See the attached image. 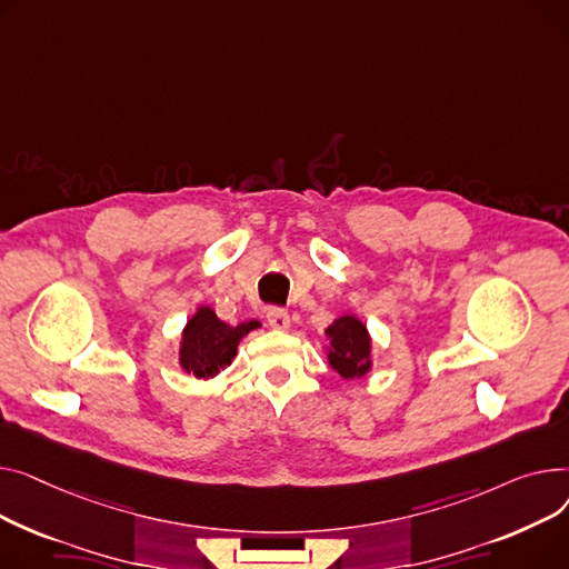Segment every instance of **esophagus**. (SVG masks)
Wrapping results in <instances>:
<instances>
[{
	"instance_id": "34e87169",
	"label": "esophagus",
	"mask_w": 569,
	"mask_h": 569,
	"mask_svg": "<svg viewBox=\"0 0 569 569\" xmlns=\"http://www.w3.org/2000/svg\"><path fill=\"white\" fill-rule=\"evenodd\" d=\"M266 321H269V326L276 328V330H287L289 328V312L282 310V308L271 306L269 310H266Z\"/></svg>"
}]
</instances>
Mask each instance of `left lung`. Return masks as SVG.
Returning <instances> with one entry per match:
<instances>
[{
	"label": "left lung",
	"instance_id": "obj_1",
	"mask_svg": "<svg viewBox=\"0 0 569 569\" xmlns=\"http://www.w3.org/2000/svg\"><path fill=\"white\" fill-rule=\"evenodd\" d=\"M328 360L342 379H356L370 370V336L356 317H340L328 330Z\"/></svg>",
	"mask_w": 569,
	"mask_h": 569
}]
</instances>
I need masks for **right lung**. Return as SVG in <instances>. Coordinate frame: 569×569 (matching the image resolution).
<instances>
[{"instance_id":"obj_1","label":"right lung","mask_w":569,"mask_h":569,"mask_svg":"<svg viewBox=\"0 0 569 569\" xmlns=\"http://www.w3.org/2000/svg\"><path fill=\"white\" fill-rule=\"evenodd\" d=\"M257 321L229 326L216 317L211 308H199L183 330L181 365L197 379H211L237 356V347Z\"/></svg>"}]
</instances>
